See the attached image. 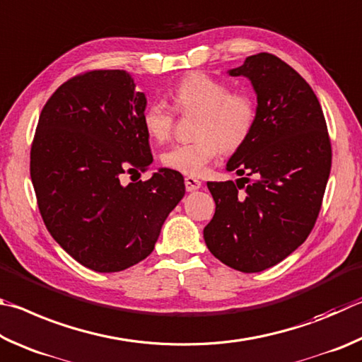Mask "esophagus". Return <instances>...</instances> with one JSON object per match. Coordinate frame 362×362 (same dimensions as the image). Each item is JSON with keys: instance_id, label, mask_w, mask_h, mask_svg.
Segmentation results:
<instances>
[{"instance_id": "esophagus-1", "label": "esophagus", "mask_w": 362, "mask_h": 362, "mask_svg": "<svg viewBox=\"0 0 362 362\" xmlns=\"http://www.w3.org/2000/svg\"><path fill=\"white\" fill-rule=\"evenodd\" d=\"M185 185H186V191L192 192V191H197V189L202 187V181L195 180V177H192V176H187L185 180Z\"/></svg>"}]
</instances>
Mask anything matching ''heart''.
I'll return each mask as SVG.
<instances>
[{
    "label": "heart",
    "mask_w": 362,
    "mask_h": 362,
    "mask_svg": "<svg viewBox=\"0 0 362 362\" xmlns=\"http://www.w3.org/2000/svg\"><path fill=\"white\" fill-rule=\"evenodd\" d=\"M175 111L199 114L192 143L176 144L162 154L163 167L182 175L200 176L224 151H237L250 138L257 119L256 101L246 93H230L224 82L205 73H191L170 93ZM141 124L148 136L157 143L170 138L175 114L163 101L146 105Z\"/></svg>",
    "instance_id": "b5f03b06"
}]
</instances>
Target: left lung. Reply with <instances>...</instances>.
Segmentation results:
<instances>
[{
  "label": "left lung",
  "instance_id": "obj_1",
  "mask_svg": "<svg viewBox=\"0 0 362 362\" xmlns=\"http://www.w3.org/2000/svg\"><path fill=\"white\" fill-rule=\"evenodd\" d=\"M227 73L250 79L257 119L226 165L246 177L206 182L216 211L204 238L221 262L255 274L281 262L312 232L332 151L318 98L288 63L262 52Z\"/></svg>",
  "mask_w": 362,
  "mask_h": 362
}]
</instances>
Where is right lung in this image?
<instances>
[{
	"label": "right lung",
	"mask_w": 362,
	"mask_h": 362,
	"mask_svg": "<svg viewBox=\"0 0 362 362\" xmlns=\"http://www.w3.org/2000/svg\"><path fill=\"white\" fill-rule=\"evenodd\" d=\"M135 87L124 69L66 81L44 105L31 144L30 175L44 224L69 256L101 274L148 257L186 192L185 177L170 168L148 181L120 182L152 163L141 124L148 101Z\"/></svg>",
	"instance_id": "obj_1"
}]
</instances>
